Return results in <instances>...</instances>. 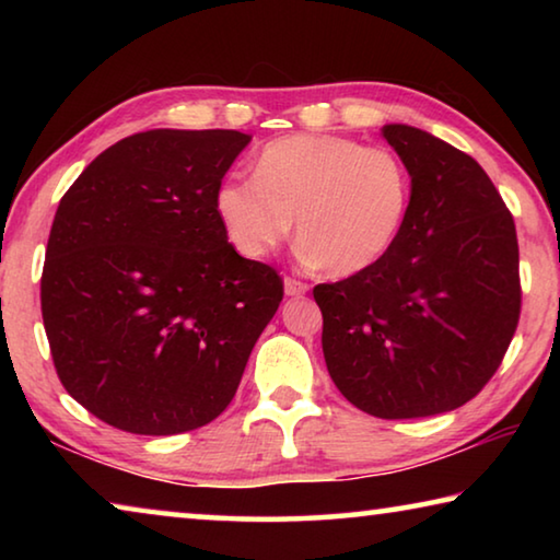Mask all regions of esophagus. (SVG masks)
<instances>
[{
  "instance_id": "34e87169",
  "label": "esophagus",
  "mask_w": 560,
  "mask_h": 560,
  "mask_svg": "<svg viewBox=\"0 0 560 560\" xmlns=\"http://www.w3.org/2000/svg\"><path fill=\"white\" fill-rule=\"evenodd\" d=\"M306 291H308V287L303 281H296L291 277L283 279V293H287V296H301V293H306Z\"/></svg>"
}]
</instances>
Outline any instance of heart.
Listing matches in <instances>:
<instances>
[{
	"label": "heart",
	"instance_id": "b5f03b06",
	"mask_svg": "<svg viewBox=\"0 0 560 560\" xmlns=\"http://www.w3.org/2000/svg\"><path fill=\"white\" fill-rule=\"evenodd\" d=\"M410 200V170L393 150L301 132L264 145L254 177H224L214 212L246 259L287 242L296 217L301 261L353 277L393 249Z\"/></svg>",
	"mask_w": 560,
	"mask_h": 560
}]
</instances>
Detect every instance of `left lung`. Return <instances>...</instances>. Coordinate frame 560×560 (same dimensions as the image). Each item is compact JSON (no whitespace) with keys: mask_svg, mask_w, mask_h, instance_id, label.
I'll list each match as a JSON object with an SVG mask.
<instances>
[{"mask_svg":"<svg viewBox=\"0 0 560 560\" xmlns=\"http://www.w3.org/2000/svg\"><path fill=\"white\" fill-rule=\"evenodd\" d=\"M410 212L375 267L318 283L324 358L348 402L383 420L457 410L497 373L521 314L514 217L477 160L390 122Z\"/></svg>","mask_w":560,"mask_h":560,"instance_id":"left-lung-1","label":"left lung"}]
</instances>
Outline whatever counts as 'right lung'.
I'll list each match as a JSON object with an SVG mask.
<instances>
[{
	"mask_svg": "<svg viewBox=\"0 0 560 560\" xmlns=\"http://www.w3.org/2000/svg\"><path fill=\"white\" fill-rule=\"evenodd\" d=\"M252 136L145 130L61 197L42 273L51 358L75 402L132 434L212 422L283 299L226 242L214 189Z\"/></svg>",
	"mask_w": 560,
	"mask_h": 560,
	"instance_id": "add662e5",
	"label": "right lung"
}]
</instances>
